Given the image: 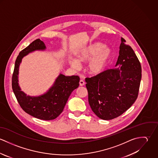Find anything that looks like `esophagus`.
<instances>
[{
	"label": "esophagus",
	"instance_id": "esophagus-1",
	"mask_svg": "<svg viewBox=\"0 0 158 158\" xmlns=\"http://www.w3.org/2000/svg\"><path fill=\"white\" fill-rule=\"evenodd\" d=\"M79 84H80V86H84V85H85V81H84L83 80H81L80 81V82H79Z\"/></svg>",
	"mask_w": 158,
	"mask_h": 158
}]
</instances>
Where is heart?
Wrapping results in <instances>:
<instances>
[{
    "label": "heart",
    "instance_id": "obj_1",
    "mask_svg": "<svg viewBox=\"0 0 158 158\" xmlns=\"http://www.w3.org/2000/svg\"><path fill=\"white\" fill-rule=\"evenodd\" d=\"M111 58V49L100 43H96L84 48L79 54L78 60L81 62L89 61L87 66L88 72L91 75H97L105 70ZM71 65L77 69L80 67V63L75 59L72 60Z\"/></svg>",
    "mask_w": 158,
    "mask_h": 158
}]
</instances>
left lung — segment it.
Returning <instances> with one entry per match:
<instances>
[{"label":"left lung","instance_id":"left-lung-1","mask_svg":"<svg viewBox=\"0 0 158 158\" xmlns=\"http://www.w3.org/2000/svg\"><path fill=\"white\" fill-rule=\"evenodd\" d=\"M125 42L122 38L114 69L85 79L90 108L103 120H111L122 114L138 96L142 68L134 50Z\"/></svg>","mask_w":158,"mask_h":158}]
</instances>
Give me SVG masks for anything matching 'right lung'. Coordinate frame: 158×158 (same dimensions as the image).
Instances as JSON below:
<instances>
[{"instance_id": "add662e5", "label": "right lung", "mask_w": 158, "mask_h": 158, "mask_svg": "<svg viewBox=\"0 0 158 158\" xmlns=\"http://www.w3.org/2000/svg\"><path fill=\"white\" fill-rule=\"evenodd\" d=\"M46 46L37 39L23 50L18 56L12 77V88L21 107L25 113L37 118L50 120L63 112L72 91L79 86L77 75L65 76L60 73L53 85L44 94L38 96L27 95L19 85V66L24 56L35 51H44Z\"/></svg>"}]
</instances>
